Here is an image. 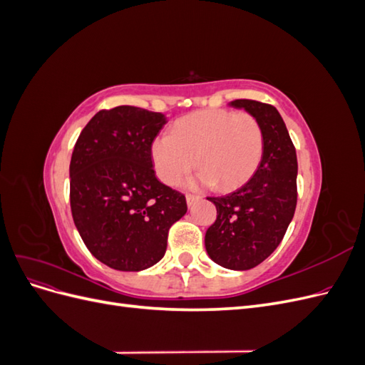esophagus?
I'll list each match as a JSON object with an SVG mask.
<instances>
[{"label": "esophagus", "instance_id": "34e87169", "mask_svg": "<svg viewBox=\"0 0 365 365\" xmlns=\"http://www.w3.org/2000/svg\"><path fill=\"white\" fill-rule=\"evenodd\" d=\"M197 200H200V196H195V195H187V196H185V201H187V205H189V208H190Z\"/></svg>", "mask_w": 365, "mask_h": 365}]
</instances>
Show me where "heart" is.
<instances>
[{
  "label": "heart",
  "instance_id": "heart-1",
  "mask_svg": "<svg viewBox=\"0 0 365 365\" xmlns=\"http://www.w3.org/2000/svg\"><path fill=\"white\" fill-rule=\"evenodd\" d=\"M263 153V132L250 114L227 109L200 111L180 118L170 135H157L150 157L158 178L168 185L180 184L195 168L200 173L190 187L231 190L257 169Z\"/></svg>",
  "mask_w": 365,
  "mask_h": 365
}]
</instances>
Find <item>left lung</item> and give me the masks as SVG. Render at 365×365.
I'll use <instances>...</instances> for the list:
<instances>
[{"label": "left lung", "instance_id": "8db88e82", "mask_svg": "<svg viewBox=\"0 0 365 365\" xmlns=\"http://www.w3.org/2000/svg\"><path fill=\"white\" fill-rule=\"evenodd\" d=\"M231 108L245 109L259 121L263 153L257 170L239 189L207 197L217 217L205 233V250L215 263L227 269L257 267L279 247L297 205V153L280 113L256 101H233Z\"/></svg>", "mask_w": 365, "mask_h": 365}]
</instances>
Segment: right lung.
<instances>
[{
  "instance_id": "add662e5",
  "label": "right lung",
  "mask_w": 365,
  "mask_h": 365,
  "mask_svg": "<svg viewBox=\"0 0 365 365\" xmlns=\"http://www.w3.org/2000/svg\"><path fill=\"white\" fill-rule=\"evenodd\" d=\"M168 117L121 105L97 113L81 132L70 163V202L93 256L117 271L158 263L168 233L187 204L157 180L150 143Z\"/></svg>"
}]
</instances>
